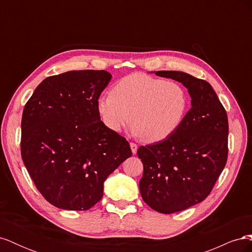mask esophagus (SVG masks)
<instances>
[{
  "instance_id": "esophagus-1",
  "label": "esophagus",
  "mask_w": 252,
  "mask_h": 252,
  "mask_svg": "<svg viewBox=\"0 0 252 252\" xmlns=\"http://www.w3.org/2000/svg\"><path fill=\"white\" fill-rule=\"evenodd\" d=\"M130 148H131L132 154L135 155L136 154V150H138V145L134 144V143H130Z\"/></svg>"
}]
</instances>
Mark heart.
Here are the masks:
<instances>
[{"instance_id": "b5f03b06", "label": "heart", "mask_w": 252, "mask_h": 252, "mask_svg": "<svg viewBox=\"0 0 252 252\" xmlns=\"http://www.w3.org/2000/svg\"><path fill=\"white\" fill-rule=\"evenodd\" d=\"M188 103L186 90L179 83L132 73L120 80L111 94L98 97L96 107L103 123L113 132H121L131 120L134 135L157 143L178 130Z\"/></svg>"}]
</instances>
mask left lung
<instances>
[{
  "label": "left lung",
  "mask_w": 252,
  "mask_h": 252,
  "mask_svg": "<svg viewBox=\"0 0 252 252\" xmlns=\"http://www.w3.org/2000/svg\"><path fill=\"white\" fill-rule=\"evenodd\" d=\"M184 85L191 108L168 139L141 146L140 192L161 213L185 210L204 201L223 171L228 156V119L208 82L182 71H155Z\"/></svg>",
  "instance_id": "8db88e82"
}]
</instances>
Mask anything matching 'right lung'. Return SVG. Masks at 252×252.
Segmentation results:
<instances>
[{
    "instance_id": "add662e5",
    "label": "right lung",
    "mask_w": 252,
    "mask_h": 252,
    "mask_svg": "<svg viewBox=\"0 0 252 252\" xmlns=\"http://www.w3.org/2000/svg\"><path fill=\"white\" fill-rule=\"evenodd\" d=\"M112 75L72 70L45 79L22 116L21 154L37 190L61 209L88 210L102 199L104 182L132 152L105 126L97 98Z\"/></svg>"
}]
</instances>
